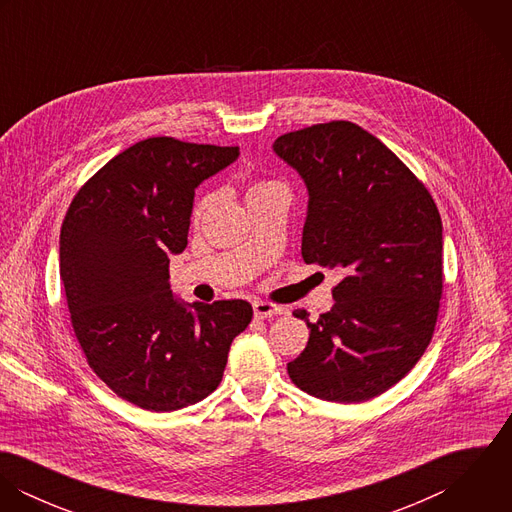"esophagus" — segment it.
Returning <instances> with one entry per match:
<instances>
[{
  "instance_id": "esophagus-1",
  "label": "esophagus",
  "mask_w": 512,
  "mask_h": 512,
  "mask_svg": "<svg viewBox=\"0 0 512 512\" xmlns=\"http://www.w3.org/2000/svg\"><path fill=\"white\" fill-rule=\"evenodd\" d=\"M252 307H254V317L256 319H266V317H274V315L284 313L282 305H276V303H270V301H254Z\"/></svg>"
}]
</instances>
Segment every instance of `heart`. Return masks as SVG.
I'll list each match as a JSON object with an SVG mask.
<instances>
[{
  "label": "heart",
  "instance_id": "heart-1",
  "mask_svg": "<svg viewBox=\"0 0 512 512\" xmlns=\"http://www.w3.org/2000/svg\"><path fill=\"white\" fill-rule=\"evenodd\" d=\"M278 185H280L278 181L256 179V181H252V183H250V187H248V199H250V197H254V195H258V193H264V191H268V189H272V187H278ZM211 203H213V195H211V193H201V195L197 197L195 205H193L191 220H193V222H199V220L203 219V217L207 215V211H209Z\"/></svg>",
  "mask_w": 512,
  "mask_h": 512
}]
</instances>
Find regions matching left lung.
Masks as SVG:
<instances>
[{"label": "left lung", "mask_w": 512, "mask_h": 512, "mask_svg": "<svg viewBox=\"0 0 512 512\" xmlns=\"http://www.w3.org/2000/svg\"><path fill=\"white\" fill-rule=\"evenodd\" d=\"M274 151L309 191L305 264L345 274L333 309L307 321L309 341L288 374L315 398L366 402L402 380L432 341L443 293L438 207L424 183L353 122L284 134Z\"/></svg>", "instance_id": "obj_1"}]
</instances>
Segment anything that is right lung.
Segmentation results:
<instances>
[{"label": "right lung", "mask_w": 512, "mask_h": 512, "mask_svg": "<svg viewBox=\"0 0 512 512\" xmlns=\"http://www.w3.org/2000/svg\"><path fill=\"white\" fill-rule=\"evenodd\" d=\"M238 153L147 138L98 169L63 220L59 266L76 341L94 374L144 410H179L217 390L230 343L252 321L244 299L185 305L169 288L197 185Z\"/></svg>", "instance_id": "1"}]
</instances>
